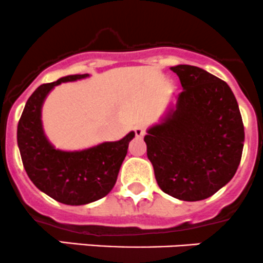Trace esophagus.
Instances as JSON below:
<instances>
[{"label":"esophagus","mask_w":263,"mask_h":263,"mask_svg":"<svg viewBox=\"0 0 263 263\" xmlns=\"http://www.w3.org/2000/svg\"><path fill=\"white\" fill-rule=\"evenodd\" d=\"M134 132H135V137H137V138L144 137V134H145L144 128H142V126H135Z\"/></svg>","instance_id":"1"}]
</instances>
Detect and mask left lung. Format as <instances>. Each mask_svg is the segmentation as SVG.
<instances>
[{"mask_svg": "<svg viewBox=\"0 0 263 263\" xmlns=\"http://www.w3.org/2000/svg\"><path fill=\"white\" fill-rule=\"evenodd\" d=\"M183 90L144 142L158 186L180 201L214 196L235 175L244 126L233 90L201 67H170Z\"/></svg>", "mask_w": 263, "mask_h": 263, "instance_id": "8db88e82", "label": "left lung"}]
</instances>
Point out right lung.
<instances>
[{
  "label": "right lung",
  "instance_id": "add662e5",
  "mask_svg": "<svg viewBox=\"0 0 263 263\" xmlns=\"http://www.w3.org/2000/svg\"><path fill=\"white\" fill-rule=\"evenodd\" d=\"M89 74H75L40 85L25 103L17 124V147L30 180L54 201L69 206L92 203L107 196L118 179L128 153L130 132L118 142H103L78 151L56 148L47 138L42 107L47 96L61 83L85 79Z\"/></svg>",
  "mask_w": 263,
  "mask_h": 263
}]
</instances>
